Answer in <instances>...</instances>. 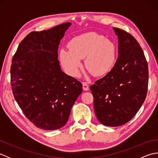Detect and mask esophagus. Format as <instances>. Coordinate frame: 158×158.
Instances as JSON below:
<instances>
[{"mask_svg": "<svg viewBox=\"0 0 158 158\" xmlns=\"http://www.w3.org/2000/svg\"><path fill=\"white\" fill-rule=\"evenodd\" d=\"M82 85H83V90H85V91H88L89 89V86L88 85V83L86 82H82Z\"/></svg>", "mask_w": 158, "mask_h": 158, "instance_id": "esophagus-1", "label": "esophagus"}]
</instances>
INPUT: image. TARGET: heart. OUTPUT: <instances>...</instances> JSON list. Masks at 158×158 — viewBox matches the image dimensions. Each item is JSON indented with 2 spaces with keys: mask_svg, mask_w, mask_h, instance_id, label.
Returning a JSON list of instances; mask_svg holds the SVG:
<instances>
[{
  "mask_svg": "<svg viewBox=\"0 0 158 158\" xmlns=\"http://www.w3.org/2000/svg\"><path fill=\"white\" fill-rule=\"evenodd\" d=\"M69 48L60 50V59L66 72L72 77L79 75L81 60L84 58L86 69L95 77L106 75L115 65V44L96 32L75 36L70 40Z\"/></svg>",
  "mask_w": 158,
  "mask_h": 158,
  "instance_id": "b5f03b06",
  "label": "heart"
}]
</instances>
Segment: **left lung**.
Returning a JSON list of instances; mask_svg holds the SVG:
<instances>
[{
  "label": "left lung",
  "mask_w": 158,
  "mask_h": 158,
  "mask_svg": "<svg viewBox=\"0 0 158 158\" xmlns=\"http://www.w3.org/2000/svg\"><path fill=\"white\" fill-rule=\"evenodd\" d=\"M118 38V58L109 73L90 85L94 109L102 124L116 127L128 122L145 101L148 64L141 47L130 33L113 28Z\"/></svg>",
  "instance_id": "8db88e82"
}]
</instances>
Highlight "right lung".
Wrapping results in <instances>:
<instances>
[{
  "label": "right lung",
  "mask_w": 158,
  "mask_h": 158,
  "mask_svg": "<svg viewBox=\"0 0 158 158\" xmlns=\"http://www.w3.org/2000/svg\"><path fill=\"white\" fill-rule=\"evenodd\" d=\"M71 25L34 31L20 42L13 57L11 85L14 98L29 121L43 130L65 125L82 92L81 83L62 72L58 60L60 40Z\"/></svg>",
  "instance_id": "right-lung-1"
}]
</instances>
